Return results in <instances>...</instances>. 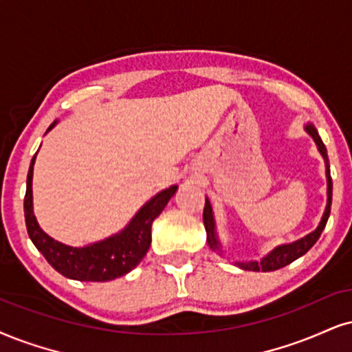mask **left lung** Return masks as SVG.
<instances>
[{
  "instance_id": "1",
  "label": "left lung",
  "mask_w": 352,
  "mask_h": 352,
  "mask_svg": "<svg viewBox=\"0 0 352 352\" xmlns=\"http://www.w3.org/2000/svg\"><path fill=\"white\" fill-rule=\"evenodd\" d=\"M305 132L314 138V142L316 143V148H318L320 155L323 156L324 160V168H327V207H324V212L322 215V220H320L318 227H316L314 232L305 235L300 240L287 243V245H279L276 248H272L267 254H264L261 259H251V261H233L235 266L240 269H245V271H256V272H269V271H277V269L287 266V264L294 263L296 259L300 258L309 251L311 246L315 245L316 240H318L322 232L324 230V225L328 222L329 217V210H331V196H333V183H331V175H329V162H328V155H327V148H324L322 138H320L318 132H316L315 125L307 122L305 124ZM204 227H206L207 232V243L214 251H217L220 256H222V243L219 240V235H217V227H215V217H214V210H212L210 201L206 197V206H204Z\"/></svg>"
}]
</instances>
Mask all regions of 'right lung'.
Listing matches in <instances>:
<instances>
[{
    "label": "right lung",
    "mask_w": 352,
    "mask_h": 352,
    "mask_svg": "<svg viewBox=\"0 0 352 352\" xmlns=\"http://www.w3.org/2000/svg\"><path fill=\"white\" fill-rule=\"evenodd\" d=\"M56 122L58 120H55L47 129V132H50ZM36 156L37 153L30 160L28 173L24 217L29 238L43 254V258L49 261L50 266L68 279L81 282L112 280L129 274L133 267H137L150 248L151 223L162 214L169 199L175 196L177 186H169L168 189L160 190L156 196L143 204L137 214L132 217V220L119 233L78 248V246H68L65 243L56 241L47 235L34 215L32 176Z\"/></svg>",
    "instance_id": "1"
}]
</instances>
